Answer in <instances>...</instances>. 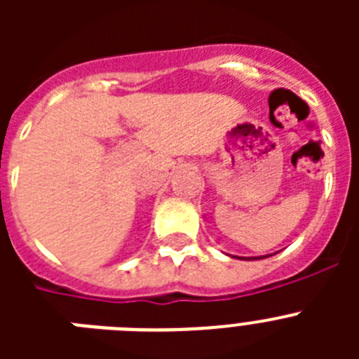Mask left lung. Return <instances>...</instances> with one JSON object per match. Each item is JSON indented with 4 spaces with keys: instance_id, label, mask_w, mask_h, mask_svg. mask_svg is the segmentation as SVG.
I'll return each instance as SVG.
<instances>
[{
    "instance_id": "obj_1",
    "label": "left lung",
    "mask_w": 359,
    "mask_h": 359,
    "mask_svg": "<svg viewBox=\"0 0 359 359\" xmlns=\"http://www.w3.org/2000/svg\"><path fill=\"white\" fill-rule=\"evenodd\" d=\"M266 257H269V255H261V257H248V259H246V257H241V259H243V261H259V259H266Z\"/></svg>"
}]
</instances>
